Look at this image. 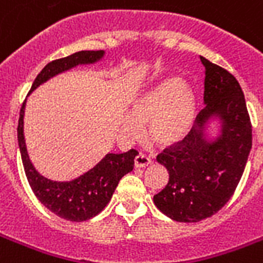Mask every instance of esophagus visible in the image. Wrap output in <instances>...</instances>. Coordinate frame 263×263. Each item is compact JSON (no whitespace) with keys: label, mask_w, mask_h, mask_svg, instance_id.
<instances>
[{"label":"esophagus","mask_w":263,"mask_h":263,"mask_svg":"<svg viewBox=\"0 0 263 263\" xmlns=\"http://www.w3.org/2000/svg\"><path fill=\"white\" fill-rule=\"evenodd\" d=\"M135 166L136 168H146V166H148V165L152 164V160L148 158V157H146L144 154H142V153H139L138 156L135 157Z\"/></svg>","instance_id":"esophagus-1"}]
</instances>
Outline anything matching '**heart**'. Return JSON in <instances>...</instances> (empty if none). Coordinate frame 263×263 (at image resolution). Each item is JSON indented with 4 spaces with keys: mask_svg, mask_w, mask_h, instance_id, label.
<instances>
[{
    "mask_svg": "<svg viewBox=\"0 0 263 263\" xmlns=\"http://www.w3.org/2000/svg\"><path fill=\"white\" fill-rule=\"evenodd\" d=\"M195 117L194 90L177 78H171L134 101L131 116L123 121V134L135 139L147 124L148 138L154 143L169 146L188 135Z\"/></svg>",
    "mask_w": 263,
    "mask_h": 263,
    "instance_id": "b5f03b06",
    "label": "heart"
}]
</instances>
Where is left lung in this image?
<instances>
[{
    "mask_svg": "<svg viewBox=\"0 0 263 263\" xmlns=\"http://www.w3.org/2000/svg\"><path fill=\"white\" fill-rule=\"evenodd\" d=\"M204 65V109L181 142L165 148L157 161L168 169L166 187L154 195L165 216L198 222L216 214L240 181L253 146V129L240 84L224 68L200 57ZM219 121L210 138L208 124Z\"/></svg>",
    "mask_w": 263,
    "mask_h": 263,
    "instance_id": "1",
    "label": "left lung"
}]
</instances>
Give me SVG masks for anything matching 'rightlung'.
I'll use <instances>...</instances> for the list:
<instances>
[{"instance_id":"add662e5","label":"right lung","mask_w":263,"mask_h":263,"mask_svg":"<svg viewBox=\"0 0 263 263\" xmlns=\"http://www.w3.org/2000/svg\"><path fill=\"white\" fill-rule=\"evenodd\" d=\"M103 50H82L51 61L39 72L28 94L55 75L69 71L78 65L98 63L103 59ZM24 109L26 101L20 110L17 142L24 172L35 196L45 208L64 220L82 222L99 214L111 199L120 179L134 169V160L138 156L136 150L132 148L123 154L109 153L94 168L71 181H54L47 179L34 168L27 152L24 139Z\"/></svg>"}]
</instances>
